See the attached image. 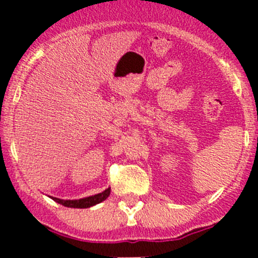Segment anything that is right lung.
Listing matches in <instances>:
<instances>
[{
  "label": "right lung",
  "instance_id": "1",
  "mask_svg": "<svg viewBox=\"0 0 258 258\" xmlns=\"http://www.w3.org/2000/svg\"><path fill=\"white\" fill-rule=\"evenodd\" d=\"M110 192H111V188L108 187L107 189H105V191L101 192V194L85 197V199L61 200V199H57V197H51V199L53 200V201H56L57 204L62 205V206H64V207H71V209H87V207L95 206V205L105 201V200L110 196Z\"/></svg>",
  "mask_w": 258,
  "mask_h": 258
}]
</instances>
